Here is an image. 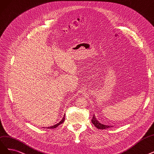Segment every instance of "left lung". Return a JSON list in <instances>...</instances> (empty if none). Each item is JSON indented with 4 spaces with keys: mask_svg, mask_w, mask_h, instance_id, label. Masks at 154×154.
Here are the masks:
<instances>
[{
    "mask_svg": "<svg viewBox=\"0 0 154 154\" xmlns=\"http://www.w3.org/2000/svg\"><path fill=\"white\" fill-rule=\"evenodd\" d=\"M92 123L96 127V128L97 129H107V128H111V127H113V126H109V125H104V124H100L99 122L96 119V118H95V115H94L93 117H92Z\"/></svg>",
    "mask_w": 154,
    "mask_h": 154,
    "instance_id": "1",
    "label": "left lung"
}]
</instances>
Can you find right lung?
I'll return each mask as SVG.
<instances>
[{
	"instance_id": "right-lung-1",
	"label": "right lung",
	"mask_w": 154,
	"mask_h": 154,
	"mask_svg": "<svg viewBox=\"0 0 154 154\" xmlns=\"http://www.w3.org/2000/svg\"><path fill=\"white\" fill-rule=\"evenodd\" d=\"M64 120H65V115L63 116V119H62V120H61L60 122H59V123H58V124H55V125H53V126H51V127H49V128H48V129H54V128H56L58 125H59L60 124H62V123L63 122H64Z\"/></svg>"
}]
</instances>
